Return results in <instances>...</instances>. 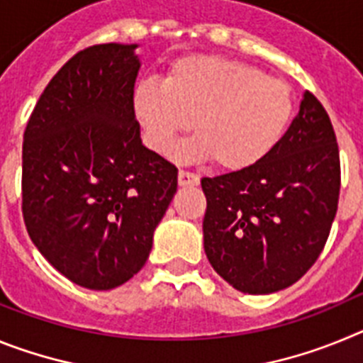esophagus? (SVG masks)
I'll return each mask as SVG.
<instances>
[{
    "label": "esophagus",
    "mask_w": 363,
    "mask_h": 363,
    "mask_svg": "<svg viewBox=\"0 0 363 363\" xmlns=\"http://www.w3.org/2000/svg\"><path fill=\"white\" fill-rule=\"evenodd\" d=\"M178 184L182 185V187H192V185H198L200 184V176L194 174V172L191 171H182L178 172Z\"/></svg>",
    "instance_id": "obj_1"
}]
</instances>
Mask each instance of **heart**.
I'll use <instances>...</instances> for the list:
<instances>
[{
	"instance_id": "heart-1",
	"label": "heart",
	"mask_w": 363,
	"mask_h": 363,
	"mask_svg": "<svg viewBox=\"0 0 363 363\" xmlns=\"http://www.w3.org/2000/svg\"><path fill=\"white\" fill-rule=\"evenodd\" d=\"M134 114L154 150L169 154L194 121L198 136L176 150L182 160L213 158L223 171H243L274 150L293 120L289 83L221 56L174 62L165 82L134 89Z\"/></svg>"
}]
</instances>
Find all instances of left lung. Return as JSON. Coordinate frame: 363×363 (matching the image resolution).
I'll return each instance as SVG.
<instances>
[{
	"label": "left lung",
	"mask_w": 363,
	"mask_h": 363,
	"mask_svg": "<svg viewBox=\"0 0 363 363\" xmlns=\"http://www.w3.org/2000/svg\"><path fill=\"white\" fill-rule=\"evenodd\" d=\"M329 114L306 92L274 150L243 171L201 179L203 247L234 289L269 294L300 280L325 247L340 198Z\"/></svg>",
	"instance_id": "obj_1"
}]
</instances>
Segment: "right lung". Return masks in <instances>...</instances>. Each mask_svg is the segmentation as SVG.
<instances>
[{
    "instance_id": "right-lung-1",
    "label": "right lung",
    "mask_w": 363,
    "mask_h": 363,
    "mask_svg": "<svg viewBox=\"0 0 363 363\" xmlns=\"http://www.w3.org/2000/svg\"><path fill=\"white\" fill-rule=\"evenodd\" d=\"M136 45H92L54 74L23 134L21 211L38 251L74 284L114 289L145 265L178 169L143 147Z\"/></svg>"
}]
</instances>
